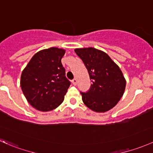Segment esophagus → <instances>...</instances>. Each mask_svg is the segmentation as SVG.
Masks as SVG:
<instances>
[{"label": "esophagus", "mask_w": 153, "mask_h": 153, "mask_svg": "<svg viewBox=\"0 0 153 153\" xmlns=\"http://www.w3.org/2000/svg\"><path fill=\"white\" fill-rule=\"evenodd\" d=\"M72 84L75 85H75L77 84V83H78V80H77L76 78H74V79L72 81Z\"/></svg>", "instance_id": "34e87169"}]
</instances>
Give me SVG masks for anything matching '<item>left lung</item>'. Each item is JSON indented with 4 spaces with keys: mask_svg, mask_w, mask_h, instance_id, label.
<instances>
[{
    "mask_svg": "<svg viewBox=\"0 0 153 153\" xmlns=\"http://www.w3.org/2000/svg\"><path fill=\"white\" fill-rule=\"evenodd\" d=\"M92 83L86 92H81L83 103L94 111L105 112L123 97L126 81L120 67L105 52L94 48H76Z\"/></svg>",
    "mask_w": 153,
    "mask_h": 153,
    "instance_id": "8db88e82",
    "label": "left lung"
}]
</instances>
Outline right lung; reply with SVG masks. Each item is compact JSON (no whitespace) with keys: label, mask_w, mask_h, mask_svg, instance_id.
Masks as SVG:
<instances>
[{"label":"right lung","mask_w":153,"mask_h":153,"mask_svg":"<svg viewBox=\"0 0 153 153\" xmlns=\"http://www.w3.org/2000/svg\"><path fill=\"white\" fill-rule=\"evenodd\" d=\"M65 51L58 48L36 53L22 72L20 86L28 102L41 111L56 108L64 101L70 82L62 59Z\"/></svg>","instance_id":"1"}]
</instances>
